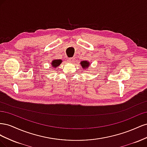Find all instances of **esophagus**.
Wrapping results in <instances>:
<instances>
[{"instance_id": "34e87169", "label": "esophagus", "mask_w": 147, "mask_h": 147, "mask_svg": "<svg viewBox=\"0 0 147 147\" xmlns=\"http://www.w3.org/2000/svg\"><path fill=\"white\" fill-rule=\"evenodd\" d=\"M74 59L73 58V57H71V58H69L68 59V61L69 62V63H74Z\"/></svg>"}]
</instances>
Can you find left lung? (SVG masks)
Instances as JSON below:
<instances>
[{
	"label": "left lung",
	"instance_id": "obj_1",
	"mask_svg": "<svg viewBox=\"0 0 147 147\" xmlns=\"http://www.w3.org/2000/svg\"><path fill=\"white\" fill-rule=\"evenodd\" d=\"M80 65H82L83 69H88L89 67H90V62L88 61H83L80 62Z\"/></svg>",
	"mask_w": 147,
	"mask_h": 147
}]
</instances>
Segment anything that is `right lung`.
I'll return each instance as SVG.
<instances>
[{"mask_svg":"<svg viewBox=\"0 0 147 147\" xmlns=\"http://www.w3.org/2000/svg\"><path fill=\"white\" fill-rule=\"evenodd\" d=\"M62 62L63 61L61 59H53L51 63L52 68H57V67H58L62 63Z\"/></svg>","mask_w":147,"mask_h":147,"instance_id":"right-lung-1","label":"right lung"}]
</instances>
